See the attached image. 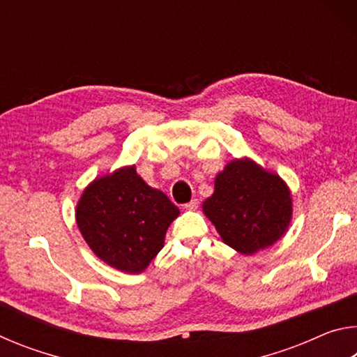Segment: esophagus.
<instances>
[{
	"label": "esophagus",
	"instance_id": "obj_1",
	"mask_svg": "<svg viewBox=\"0 0 357 357\" xmlns=\"http://www.w3.org/2000/svg\"><path fill=\"white\" fill-rule=\"evenodd\" d=\"M198 204H200V202H198L197 198H193V200H190L189 203L184 204V208H185L187 211H195V209L198 208Z\"/></svg>",
	"mask_w": 357,
	"mask_h": 357
}]
</instances>
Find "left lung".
Returning a JSON list of instances; mask_svg holds the SVG:
<instances>
[{
    "label": "left lung",
    "mask_w": 357,
    "mask_h": 357,
    "mask_svg": "<svg viewBox=\"0 0 357 357\" xmlns=\"http://www.w3.org/2000/svg\"><path fill=\"white\" fill-rule=\"evenodd\" d=\"M223 243L243 255L277 243L293 214L291 192L279 174L250 159H234L215 176L214 193L203 203Z\"/></svg>",
    "instance_id": "1"
}]
</instances>
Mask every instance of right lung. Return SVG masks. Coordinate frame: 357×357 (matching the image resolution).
Segmentation results:
<instances>
[{"label":"right lung","instance_id":"add662e5","mask_svg":"<svg viewBox=\"0 0 357 357\" xmlns=\"http://www.w3.org/2000/svg\"><path fill=\"white\" fill-rule=\"evenodd\" d=\"M179 209L164 192L138 176L135 165L94 179L78 200L75 219L82 236L102 261L140 274L164 247Z\"/></svg>","mask_w":357,"mask_h":357}]
</instances>
